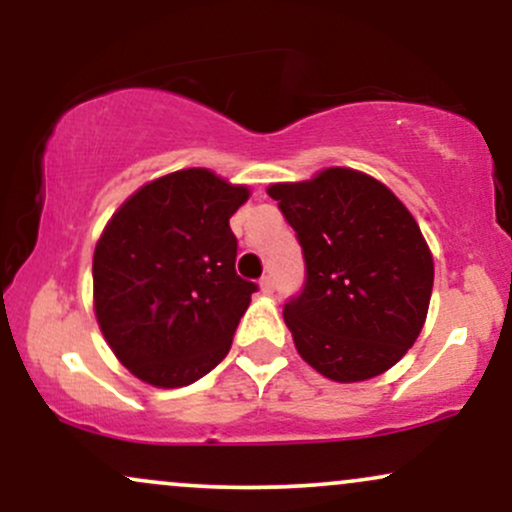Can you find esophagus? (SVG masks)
Returning <instances> with one entry per match:
<instances>
[{"mask_svg":"<svg viewBox=\"0 0 512 512\" xmlns=\"http://www.w3.org/2000/svg\"><path fill=\"white\" fill-rule=\"evenodd\" d=\"M260 289L262 293H274V276L272 274H264L260 279Z\"/></svg>","mask_w":512,"mask_h":512,"instance_id":"esophagus-1","label":"esophagus"}]
</instances>
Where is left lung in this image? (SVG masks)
<instances>
[{"mask_svg":"<svg viewBox=\"0 0 512 512\" xmlns=\"http://www.w3.org/2000/svg\"><path fill=\"white\" fill-rule=\"evenodd\" d=\"M296 231L305 284L284 305L298 354L337 383L385 373L426 322L433 257L419 223L390 190L351 168L269 185Z\"/></svg>","mask_w":512,"mask_h":512,"instance_id":"obj_1","label":"left lung"}]
</instances>
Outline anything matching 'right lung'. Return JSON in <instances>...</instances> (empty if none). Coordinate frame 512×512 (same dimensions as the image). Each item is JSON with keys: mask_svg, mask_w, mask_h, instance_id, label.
I'll use <instances>...</instances> for the list:
<instances>
[{"mask_svg": "<svg viewBox=\"0 0 512 512\" xmlns=\"http://www.w3.org/2000/svg\"><path fill=\"white\" fill-rule=\"evenodd\" d=\"M207 168L163 175L115 211L93 252V305L105 342L156 387H182L228 354L257 284L236 274L228 219L248 202Z\"/></svg>", "mask_w": 512, "mask_h": 512, "instance_id": "obj_1", "label": "right lung"}]
</instances>
